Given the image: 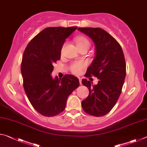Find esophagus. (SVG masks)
Wrapping results in <instances>:
<instances>
[{"label":"esophagus","instance_id":"obj_1","mask_svg":"<svg viewBox=\"0 0 147 147\" xmlns=\"http://www.w3.org/2000/svg\"><path fill=\"white\" fill-rule=\"evenodd\" d=\"M78 80H79V82H80V85H82V78H80V77H79Z\"/></svg>","mask_w":147,"mask_h":147}]
</instances>
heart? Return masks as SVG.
Segmentation results:
<instances>
[{"label": "heart", "instance_id": "1", "mask_svg": "<svg viewBox=\"0 0 147 147\" xmlns=\"http://www.w3.org/2000/svg\"><path fill=\"white\" fill-rule=\"evenodd\" d=\"M77 47L82 46L88 45H89V42L88 39L84 38V37L80 36L76 38L75 39ZM86 67V63L84 61H76L71 65L70 67L71 71L74 74H80L84 69Z\"/></svg>", "mask_w": 147, "mask_h": 147}]
</instances>
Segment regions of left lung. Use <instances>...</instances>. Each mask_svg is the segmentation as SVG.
<instances>
[{
  "instance_id": "obj_1",
  "label": "left lung",
  "mask_w": 147,
  "mask_h": 147,
  "mask_svg": "<svg viewBox=\"0 0 147 147\" xmlns=\"http://www.w3.org/2000/svg\"><path fill=\"white\" fill-rule=\"evenodd\" d=\"M89 36L95 46V57L87 69L86 76L98 79L96 85L84 78V86L89 91L82 102L85 112L100 117L111 110L121 93L126 77V63L120 45L110 34L100 28H78Z\"/></svg>"
}]
</instances>
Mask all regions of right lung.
<instances>
[{
  "instance_id": "add662e5",
  "label": "right lung",
  "mask_w": 147,
  "mask_h": 147,
  "mask_svg": "<svg viewBox=\"0 0 147 147\" xmlns=\"http://www.w3.org/2000/svg\"><path fill=\"white\" fill-rule=\"evenodd\" d=\"M77 27H49L29 42L24 50L21 71L30 102L41 115L53 117L62 112L67 100L80 86L78 78L66 74L61 79L51 76L53 64L60 59L65 39Z\"/></svg>"
}]
</instances>
